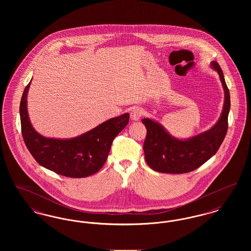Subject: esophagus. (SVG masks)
<instances>
[{"mask_svg": "<svg viewBox=\"0 0 251 251\" xmlns=\"http://www.w3.org/2000/svg\"><path fill=\"white\" fill-rule=\"evenodd\" d=\"M130 114H131V120L136 121V120H140V118L143 114V111L141 110V108L134 107L131 109Z\"/></svg>", "mask_w": 251, "mask_h": 251, "instance_id": "obj_1", "label": "esophagus"}]
</instances>
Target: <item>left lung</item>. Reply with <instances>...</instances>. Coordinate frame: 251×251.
Returning <instances> with one entry per match:
<instances>
[{
	"mask_svg": "<svg viewBox=\"0 0 251 251\" xmlns=\"http://www.w3.org/2000/svg\"><path fill=\"white\" fill-rule=\"evenodd\" d=\"M211 69L218 73L224 89V104L221 115L215 125L189 138H177L152 119H143L147 128L144 142L145 159L154 171L168 174H181L202 166L215 155L223 142L227 131V117L230 109L229 91L223 72L216 61H212Z\"/></svg>",
	"mask_w": 251,
	"mask_h": 251,
	"instance_id": "8db88e82",
	"label": "left lung"
}]
</instances>
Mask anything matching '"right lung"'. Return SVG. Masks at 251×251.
<instances>
[{"instance_id":"right-lung-1","label":"right lung","mask_w":251,"mask_h":251,"mask_svg":"<svg viewBox=\"0 0 251 251\" xmlns=\"http://www.w3.org/2000/svg\"><path fill=\"white\" fill-rule=\"evenodd\" d=\"M31 82L24 89L20 105L23 137L30 153L41 167L66 177L85 178L98 172L106 162L113 140L129 123V113L75 137H46L35 130L28 115L27 95Z\"/></svg>"}]
</instances>
